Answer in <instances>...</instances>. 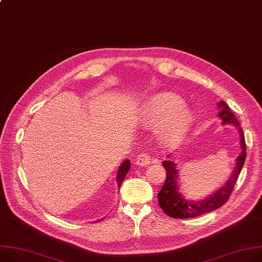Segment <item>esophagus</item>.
<instances>
[{
  "label": "esophagus",
  "mask_w": 262,
  "mask_h": 262,
  "mask_svg": "<svg viewBox=\"0 0 262 262\" xmlns=\"http://www.w3.org/2000/svg\"><path fill=\"white\" fill-rule=\"evenodd\" d=\"M152 162V158L147 154H140L138 158L136 159V164L139 166H146Z\"/></svg>",
  "instance_id": "obj_1"
}]
</instances>
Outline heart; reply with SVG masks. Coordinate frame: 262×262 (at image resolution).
Listing matches in <instances>:
<instances>
[{
	"label": "heart",
	"mask_w": 262,
	"mask_h": 262,
	"mask_svg": "<svg viewBox=\"0 0 262 262\" xmlns=\"http://www.w3.org/2000/svg\"><path fill=\"white\" fill-rule=\"evenodd\" d=\"M138 115L144 125L158 126L156 136L164 147L177 146L194 124V115L184 106L181 97L168 92L150 96Z\"/></svg>",
	"instance_id": "1"
}]
</instances>
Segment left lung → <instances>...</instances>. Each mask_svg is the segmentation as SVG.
<instances>
[{
	"label": "left lung",
	"instance_id": "obj_1",
	"mask_svg": "<svg viewBox=\"0 0 262 262\" xmlns=\"http://www.w3.org/2000/svg\"><path fill=\"white\" fill-rule=\"evenodd\" d=\"M218 117L223 121L222 125L232 124L234 125L240 136V148L241 151L236 159V165L230 178L225 182L223 186L217 189L215 193L211 194L201 201H194L186 199L180 191L179 185V169L177 168V163L175 160H165L162 162L166 170V179L158 193V200L163 212L172 218H194L202 214H206L217 210L222 206L228 199L234 188V185L238 179L239 173L242 169L246 161L247 150H246V140L243 136L240 123L236 119L235 115L232 113L228 104L223 101L218 103ZM172 157V156H171Z\"/></svg>",
	"mask_w": 262,
	"mask_h": 262
}]
</instances>
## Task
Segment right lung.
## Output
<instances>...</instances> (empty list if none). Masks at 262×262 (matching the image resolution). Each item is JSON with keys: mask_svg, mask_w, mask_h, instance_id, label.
<instances>
[{"mask_svg": "<svg viewBox=\"0 0 262 262\" xmlns=\"http://www.w3.org/2000/svg\"><path fill=\"white\" fill-rule=\"evenodd\" d=\"M129 168H130V161L128 159H126L125 161L122 162V164L120 165V167L118 169V172H117V178H116L117 184H118V189H120V186H121L122 182L124 181L125 176H126V173L128 172Z\"/></svg>", "mask_w": 262, "mask_h": 262, "instance_id": "add662e5", "label": "right lung"}]
</instances>
